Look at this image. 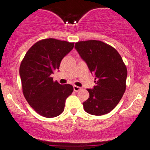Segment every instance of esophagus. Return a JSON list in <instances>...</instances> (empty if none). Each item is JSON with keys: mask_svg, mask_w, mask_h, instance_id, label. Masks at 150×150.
<instances>
[{"mask_svg": "<svg viewBox=\"0 0 150 150\" xmlns=\"http://www.w3.org/2000/svg\"><path fill=\"white\" fill-rule=\"evenodd\" d=\"M73 89H74V91H75V92H78V91L80 89V87H77V86L74 85L73 86Z\"/></svg>", "mask_w": 150, "mask_h": 150, "instance_id": "obj_1", "label": "esophagus"}]
</instances>
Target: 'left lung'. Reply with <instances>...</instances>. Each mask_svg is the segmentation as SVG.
Instances as JSON below:
<instances>
[{
	"mask_svg": "<svg viewBox=\"0 0 150 150\" xmlns=\"http://www.w3.org/2000/svg\"><path fill=\"white\" fill-rule=\"evenodd\" d=\"M75 49L95 77L96 85L87 89L89 97L84 109L94 116L106 114L118 104L126 87L128 72L121 56L114 48L101 41L75 43Z\"/></svg>",
	"mask_w": 150,
	"mask_h": 150,
	"instance_id": "left-lung-1",
	"label": "left lung"
}]
</instances>
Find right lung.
Masks as SVG:
<instances>
[{
  "instance_id": "add662e5",
  "label": "right lung",
  "mask_w": 150,
  "mask_h": 150,
  "mask_svg": "<svg viewBox=\"0 0 150 150\" xmlns=\"http://www.w3.org/2000/svg\"><path fill=\"white\" fill-rule=\"evenodd\" d=\"M73 47L74 43L43 39L34 44L22 60L20 67L22 92L31 107L41 116L53 118L61 114L65 100L73 92L72 85H60L51 77Z\"/></svg>"
}]
</instances>
